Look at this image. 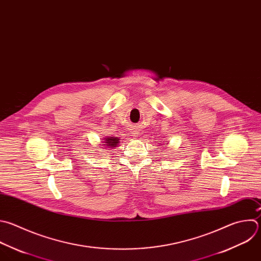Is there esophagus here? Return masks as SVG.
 Masks as SVG:
<instances>
[{"label":"esophagus","mask_w":261,"mask_h":261,"mask_svg":"<svg viewBox=\"0 0 261 261\" xmlns=\"http://www.w3.org/2000/svg\"><path fill=\"white\" fill-rule=\"evenodd\" d=\"M138 134H139V131H138V129H137L136 127L132 128V131H131V136H133V137H137V136H138Z\"/></svg>","instance_id":"esophagus-1"}]
</instances>
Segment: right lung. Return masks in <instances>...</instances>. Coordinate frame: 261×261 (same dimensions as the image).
<instances>
[{
	"label": "right lung",
	"instance_id": "right-lung-1",
	"mask_svg": "<svg viewBox=\"0 0 261 261\" xmlns=\"http://www.w3.org/2000/svg\"><path fill=\"white\" fill-rule=\"evenodd\" d=\"M103 140H105V141H102L103 146H106V148L112 149L119 145L121 139L118 137H115V136H107L106 138H103Z\"/></svg>",
	"mask_w": 261,
	"mask_h": 261
}]
</instances>
